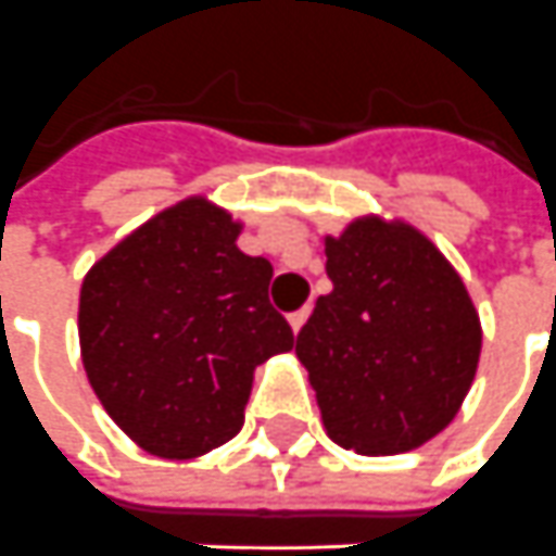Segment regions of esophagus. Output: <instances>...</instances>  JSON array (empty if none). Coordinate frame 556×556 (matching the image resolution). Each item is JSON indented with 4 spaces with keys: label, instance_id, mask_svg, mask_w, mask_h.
<instances>
[{
    "label": "esophagus",
    "instance_id": "esophagus-1",
    "mask_svg": "<svg viewBox=\"0 0 556 556\" xmlns=\"http://www.w3.org/2000/svg\"><path fill=\"white\" fill-rule=\"evenodd\" d=\"M308 315H312V305H305V308H300V312H293V315H290V327H293V332H300V329L305 327Z\"/></svg>",
    "mask_w": 556,
    "mask_h": 556
}]
</instances>
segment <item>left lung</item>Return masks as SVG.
<instances>
[{
	"label": "left lung",
	"mask_w": 556,
	"mask_h": 556,
	"mask_svg": "<svg viewBox=\"0 0 556 556\" xmlns=\"http://www.w3.org/2000/svg\"><path fill=\"white\" fill-rule=\"evenodd\" d=\"M324 251L332 290L296 336L324 430L363 457L427 445L476 381V302L447 256L400 217H354Z\"/></svg>",
	"instance_id": "left-lung-1"
}]
</instances>
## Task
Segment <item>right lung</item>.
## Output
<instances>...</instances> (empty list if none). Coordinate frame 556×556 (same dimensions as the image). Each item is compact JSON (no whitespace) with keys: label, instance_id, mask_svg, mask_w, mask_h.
Returning <instances> with one entry per match:
<instances>
[{"label":"right lung","instance_id":"obj_1","mask_svg":"<svg viewBox=\"0 0 556 556\" xmlns=\"http://www.w3.org/2000/svg\"><path fill=\"white\" fill-rule=\"evenodd\" d=\"M241 227L208 197H187L84 275L87 381L111 420L163 460L229 442L256 366L293 348V329L269 302L271 263L239 251Z\"/></svg>","mask_w":556,"mask_h":556}]
</instances>
